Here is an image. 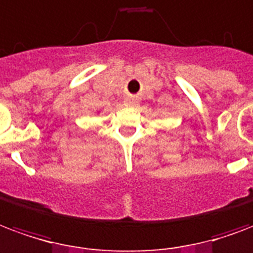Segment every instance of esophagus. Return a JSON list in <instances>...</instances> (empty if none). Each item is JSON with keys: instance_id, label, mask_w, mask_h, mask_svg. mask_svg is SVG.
I'll use <instances>...</instances> for the list:
<instances>
[{"instance_id": "esophagus-1", "label": "esophagus", "mask_w": 253, "mask_h": 253, "mask_svg": "<svg viewBox=\"0 0 253 253\" xmlns=\"http://www.w3.org/2000/svg\"><path fill=\"white\" fill-rule=\"evenodd\" d=\"M136 104V100L135 98H126V100H125V106H127V107H132V106H135Z\"/></svg>"}]
</instances>
